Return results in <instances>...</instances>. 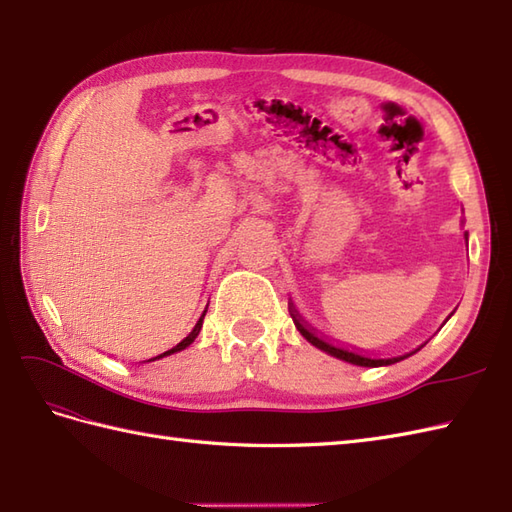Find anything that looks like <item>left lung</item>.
<instances>
[{"mask_svg":"<svg viewBox=\"0 0 512 512\" xmlns=\"http://www.w3.org/2000/svg\"><path fill=\"white\" fill-rule=\"evenodd\" d=\"M290 310H292V320H294V325H296V329L301 331V336L307 340V342H312L316 349H320V351H325V353H329V355H334V358H338V360H344V362H349V364H355V366H368V368H375V366H388V364H395V362H401V360H406V358H410L412 353H417L419 349H414L412 353H406V355H399V358H384V360H375V358H366V355H360V353H355V351H349V349H342V347H334V344L331 342H327V340H323V338H318L316 334H314V329H310L307 327L303 320L299 318V314L294 312V307L290 305Z\"/></svg>","mask_w":512,"mask_h":512,"instance_id":"obj_1","label":"left lung"}]
</instances>
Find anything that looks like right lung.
<instances>
[{
  "instance_id": "1",
  "label": "right lung",
  "mask_w": 512,
  "mask_h": 512,
  "mask_svg": "<svg viewBox=\"0 0 512 512\" xmlns=\"http://www.w3.org/2000/svg\"><path fill=\"white\" fill-rule=\"evenodd\" d=\"M207 312V310H205ZM205 312H202V316L198 318V323H196V327L189 331V336L187 338H183L181 342L176 344V347H172L170 351H165V353H161V355H157V358H152V360H159V358H165V355H172V353H176V351H183L185 347H189V344H192L194 340H196V336L200 334V327H202V318H205ZM152 360H148V362H152Z\"/></svg>"
}]
</instances>
